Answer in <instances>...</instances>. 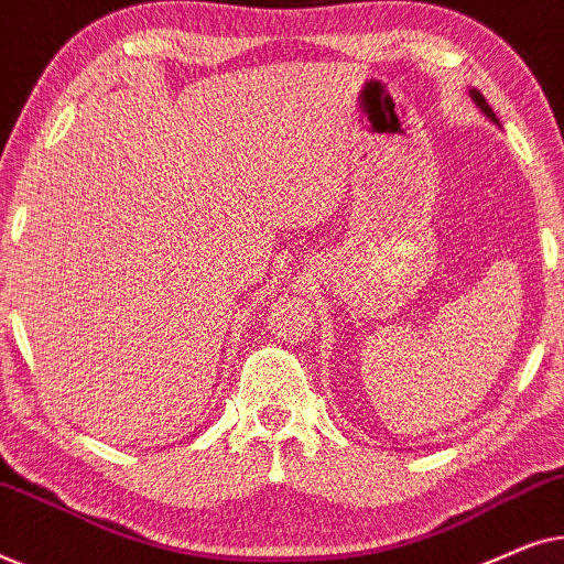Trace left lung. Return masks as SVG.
<instances>
[{
	"mask_svg": "<svg viewBox=\"0 0 564 564\" xmlns=\"http://www.w3.org/2000/svg\"><path fill=\"white\" fill-rule=\"evenodd\" d=\"M469 97H473V99H475V105H477V107H480V112L485 115V118H490L492 122H498V118H496V112H492V107H490L488 102H485V97L480 95V91H477V89H469Z\"/></svg>",
	"mask_w": 564,
	"mask_h": 564,
	"instance_id": "left-lung-1",
	"label": "left lung"
}]
</instances>
